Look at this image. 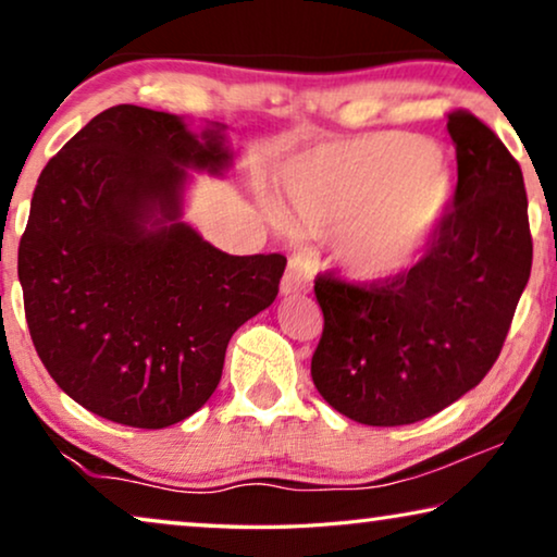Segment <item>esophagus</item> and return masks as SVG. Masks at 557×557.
<instances>
[{"instance_id": "esophagus-1", "label": "esophagus", "mask_w": 557, "mask_h": 557, "mask_svg": "<svg viewBox=\"0 0 557 557\" xmlns=\"http://www.w3.org/2000/svg\"><path fill=\"white\" fill-rule=\"evenodd\" d=\"M311 288V269L307 263H301L299 258H294L288 263V271L284 281H281V294L292 296V294H307Z\"/></svg>"}]
</instances>
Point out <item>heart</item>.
<instances>
[{"mask_svg":"<svg viewBox=\"0 0 557 557\" xmlns=\"http://www.w3.org/2000/svg\"><path fill=\"white\" fill-rule=\"evenodd\" d=\"M286 215L307 233H339L349 278L383 284L413 269L454 202L433 144L408 134H368L319 144L284 172ZM281 223V212L269 208Z\"/></svg>","mask_w":557,"mask_h":557,"instance_id":"1","label":"heart"}]
</instances>
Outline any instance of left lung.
Instances as JSON below:
<instances>
[{"mask_svg": "<svg viewBox=\"0 0 557 557\" xmlns=\"http://www.w3.org/2000/svg\"><path fill=\"white\" fill-rule=\"evenodd\" d=\"M459 182L431 248L393 281L319 276L324 332L311 357L317 391L364 425L423 421L482 383L532 269L528 193L499 136L448 113Z\"/></svg>", "mask_w": 557, "mask_h": 557, "instance_id": "8db88e82", "label": "left lung"}]
</instances>
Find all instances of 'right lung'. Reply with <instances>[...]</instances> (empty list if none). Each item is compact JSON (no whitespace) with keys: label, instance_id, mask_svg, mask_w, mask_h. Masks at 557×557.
I'll use <instances>...</instances> for the list:
<instances>
[{"label":"right lung","instance_id":"1","mask_svg":"<svg viewBox=\"0 0 557 557\" xmlns=\"http://www.w3.org/2000/svg\"><path fill=\"white\" fill-rule=\"evenodd\" d=\"M225 128L113 106L37 180L17 256L29 337L106 421H185L215 393L233 332L276 299L284 256L223 253L182 218L189 172H231Z\"/></svg>","mask_w":557,"mask_h":557}]
</instances>
